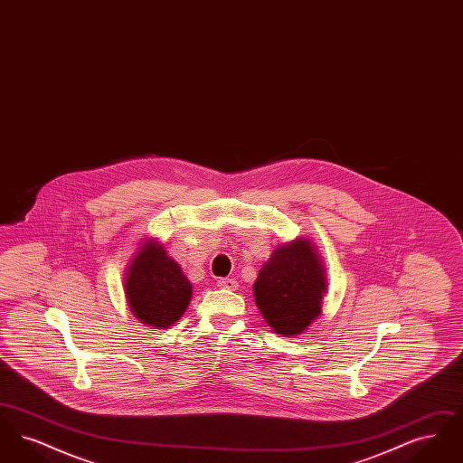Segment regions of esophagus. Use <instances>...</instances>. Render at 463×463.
Here are the masks:
<instances>
[{"label": "esophagus", "instance_id": "34e87169", "mask_svg": "<svg viewBox=\"0 0 463 463\" xmlns=\"http://www.w3.org/2000/svg\"><path fill=\"white\" fill-rule=\"evenodd\" d=\"M217 285L223 288V289H236L238 288V281L232 279V278H222Z\"/></svg>", "mask_w": 463, "mask_h": 463}]
</instances>
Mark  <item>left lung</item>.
Returning <instances> with one entry per match:
<instances>
[{
	"label": "left lung",
	"instance_id": "1",
	"mask_svg": "<svg viewBox=\"0 0 463 463\" xmlns=\"http://www.w3.org/2000/svg\"><path fill=\"white\" fill-rule=\"evenodd\" d=\"M308 238L278 244L253 283L265 323L281 336H297L321 316L328 291L326 269Z\"/></svg>",
	"mask_w": 463,
	"mask_h": 463
}]
</instances>
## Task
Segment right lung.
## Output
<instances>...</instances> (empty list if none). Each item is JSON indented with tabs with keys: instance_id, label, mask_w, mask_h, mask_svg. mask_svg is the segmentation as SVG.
<instances>
[{
	"instance_id": "1",
	"label": "right lung",
	"mask_w": 463,
	"mask_h": 463,
	"mask_svg": "<svg viewBox=\"0 0 463 463\" xmlns=\"http://www.w3.org/2000/svg\"><path fill=\"white\" fill-rule=\"evenodd\" d=\"M125 297L133 316L155 330L174 326L191 304L193 285L163 244L146 238L125 270Z\"/></svg>"
}]
</instances>
